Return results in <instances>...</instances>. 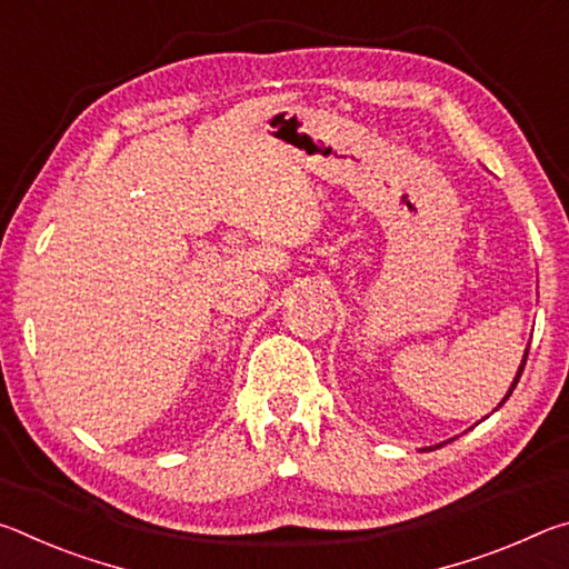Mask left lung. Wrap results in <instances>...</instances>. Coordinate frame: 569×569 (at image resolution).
<instances>
[{"instance_id": "left-lung-1", "label": "left lung", "mask_w": 569, "mask_h": 569, "mask_svg": "<svg viewBox=\"0 0 569 569\" xmlns=\"http://www.w3.org/2000/svg\"><path fill=\"white\" fill-rule=\"evenodd\" d=\"M527 353H529V346H527V349H525V356H522V363H519V369H517V373H515V381H512V383H509V391L505 393V399L497 403V409H499V407H502V403H505V401H507L509 397H512V391H515V387H517V381H519V377H522V371H525V363H527ZM497 409H495V411H497ZM485 419H487V417H485ZM437 447H439V445H437ZM431 449H435V447H429V449H421V451H431Z\"/></svg>"}]
</instances>
